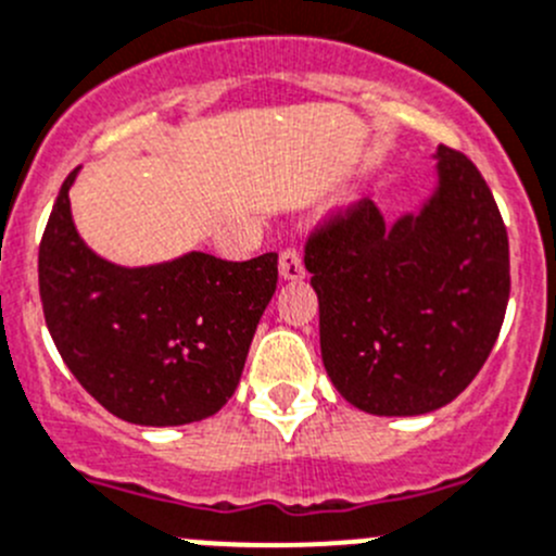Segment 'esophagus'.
I'll return each mask as SVG.
<instances>
[{
  "label": "esophagus",
  "instance_id": "obj_1",
  "mask_svg": "<svg viewBox=\"0 0 556 556\" xmlns=\"http://www.w3.org/2000/svg\"><path fill=\"white\" fill-rule=\"evenodd\" d=\"M279 274H282L285 279L304 277V257H301V252L295 250V247H288V250L279 255Z\"/></svg>",
  "mask_w": 556,
  "mask_h": 556
}]
</instances>
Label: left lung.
I'll list each match as a JSON object with an SVG mask.
<instances>
[{"mask_svg": "<svg viewBox=\"0 0 556 556\" xmlns=\"http://www.w3.org/2000/svg\"><path fill=\"white\" fill-rule=\"evenodd\" d=\"M440 187L418 214L382 223L369 198L309 233L320 353L337 391L371 415L454 402L500 337L510 295L508 230L467 154L438 152Z\"/></svg>", "mask_w": 556, "mask_h": 556, "instance_id": "1", "label": "left lung"}]
</instances>
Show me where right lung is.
I'll return each mask as SVG.
<instances>
[{
  "instance_id": "right-lung-1",
  "label": "right lung",
  "mask_w": 556,
  "mask_h": 556,
  "mask_svg": "<svg viewBox=\"0 0 556 556\" xmlns=\"http://www.w3.org/2000/svg\"><path fill=\"white\" fill-rule=\"evenodd\" d=\"M64 179L37 255L46 326L75 380L116 418L181 427L217 413L241 380L277 290V252L122 268L97 257L70 217Z\"/></svg>"
}]
</instances>
